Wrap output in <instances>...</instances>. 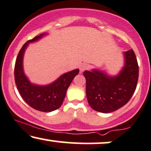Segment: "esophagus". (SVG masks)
I'll return each instance as SVG.
<instances>
[{"label": "esophagus", "mask_w": 151, "mask_h": 151, "mask_svg": "<svg viewBox=\"0 0 151 151\" xmlns=\"http://www.w3.org/2000/svg\"><path fill=\"white\" fill-rule=\"evenodd\" d=\"M89 65H88V64L82 63L79 65V71H80V72H84V70L89 69Z\"/></svg>", "instance_id": "obj_1"}]
</instances>
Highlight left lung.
Here are the masks:
<instances>
[{
	"label": "left lung",
	"instance_id": "obj_1",
	"mask_svg": "<svg viewBox=\"0 0 151 151\" xmlns=\"http://www.w3.org/2000/svg\"><path fill=\"white\" fill-rule=\"evenodd\" d=\"M124 66L119 74L110 76L103 71H84L88 103L101 113L114 111L129 102L136 88L138 65L133 50L124 52Z\"/></svg>",
	"mask_w": 151,
	"mask_h": 151
}]
</instances>
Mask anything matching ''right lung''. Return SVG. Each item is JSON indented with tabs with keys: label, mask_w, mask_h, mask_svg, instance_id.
Listing matches in <instances>:
<instances>
[{
	"label": "right lung",
	"mask_w": 151,
	"mask_h": 151,
	"mask_svg": "<svg viewBox=\"0 0 151 151\" xmlns=\"http://www.w3.org/2000/svg\"><path fill=\"white\" fill-rule=\"evenodd\" d=\"M47 33H42L25 42L19 52L15 65V81L19 93L30 106L42 112H51L61 106L71 82L79 69L66 72L47 85L31 83L23 70V57L29 43L36 42Z\"/></svg>",
	"instance_id": "obj_1"
}]
</instances>
